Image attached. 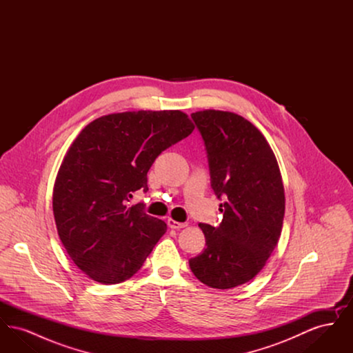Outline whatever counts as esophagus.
Wrapping results in <instances>:
<instances>
[{"instance_id":"34e87169","label":"esophagus","mask_w":353,"mask_h":353,"mask_svg":"<svg viewBox=\"0 0 353 353\" xmlns=\"http://www.w3.org/2000/svg\"><path fill=\"white\" fill-rule=\"evenodd\" d=\"M168 226L170 229H183L185 226H188V223L186 222H177V221H174V219H168Z\"/></svg>"}]
</instances>
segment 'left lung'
I'll return each instance as SVG.
<instances>
[{
    "instance_id": "obj_1",
    "label": "left lung",
    "mask_w": 353,
    "mask_h": 353,
    "mask_svg": "<svg viewBox=\"0 0 353 353\" xmlns=\"http://www.w3.org/2000/svg\"><path fill=\"white\" fill-rule=\"evenodd\" d=\"M208 153L210 184L223 219L200 223L206 248L189 259L196 278L212 288L243 285L263 269L282 232L285 188L275 154L261 131L234 112H193Z\"/></svg>"
}]
</instances>
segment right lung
I'll use <instances>...</instances> for the list:
<instances>
[{"label":"right lung","instance_id":"1","mask_svg":"<svg viewBox=\"0 0 353 353\" xmlns=\"http://www.w3.org/2000/svg\"><path fill=\"white\" fill-rule=\"evenodd\" d=\"M193 130L179 110L132 111L95 119L74 140L55 179L52 212L70 258L92 281L130 279L167 232L143 203L128 202L148 190L156 157Z\"/></svg>","mask_w":353,"mask_h":353}]
</instances>
